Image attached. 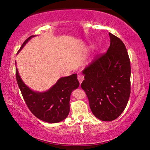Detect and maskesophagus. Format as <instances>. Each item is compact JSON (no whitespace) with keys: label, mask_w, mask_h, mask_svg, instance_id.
I'll use <instances>...</instances> for the list:
<instances>
[{"label":"esophagus","mask_w":150,"mask_h":150,"mask_svg":"<svg viewBox=\"0 0 150 150\" xmlns=\"http://www.w3.org/2000/svg\"><path fill=\"white\" fill-rule=\"evenodd\" d=\"M77 79H78V81H79V83H80V84H81L82 82L83 81L84 77V76H83V75L79 74V75H78V76H77Z\"/></svg>","instance_id":"esophagus-1"}]
</instances>
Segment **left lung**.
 Returning <instances> with one entry per match:
<instances>
[{
  "mask_svg": "<svg viewBox=\"0 0 150 150\" xmlns=\"http://www.w3.org/2000/svg\"><path fill=\"white\" fill-rule=\"evenodd\" d=\"M109 36L107 52L96 56L85 67L81 84L93 114L106 122L121 115L131 93V65L127 49L120 38L111 33Z\"/></svg>",
  "mask_w": 150,
  "mask_h": 150,
  "instance_id": "obj_1",
  "label": "left lung"
}]
</instances>
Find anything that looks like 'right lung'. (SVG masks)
Returning a JSON list of instances; mask_svg holds the SVG:
<instances>
[{"instance_id":"right-lung-1","label":"right lung","mask_w":150,"mask_h":150,"mask_svg":"<svg viewBox=\"0 0 150 150\" xmlns=\"http://www.w3.org/2000/svg\"><path fill=\"white\" fill-rule=\"evenodd\" d=\"M34 36H31L25 41L17 53ZM16 75L23 99L35 116L48 123H58L67 118L69 112L70 96L72 91L79 86L77 74L60 78L51 88L44 92H34L26 86L21 79L17 67Z\"/></svg>"}]
</instances>
